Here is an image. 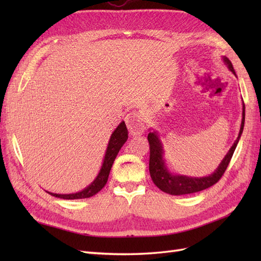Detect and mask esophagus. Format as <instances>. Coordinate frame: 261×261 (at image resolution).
I'll return each mask as SVG.
<instances>
[{"instance_id": "34e87169", "label": "esophagus", "mask_w": 261, "mask_h": 261, "mask_svg": "<svg viewBox=\"0 0 261 261\" xmlns=\"http://www.w3.org/2000/svg\"><path fill=\"white\" fill-rule=\"evenodd\" d=\"M126 125L130 135H139L145 130V120L139 112H131L126 115Z\"/></svg>"}]
</instances>
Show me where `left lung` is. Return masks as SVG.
<instances>
[{"label":"left lung","instance_id":"1","mask_svg":"<svg viewBox=\"0 0 261 261\" xmlns=\"http://www.w3.org/2000/svg\"><path fill=\"white\" fill-rule=\"evenodd\" d=\"M224 63L228 65L229 69L236 75V71L233 69L230 60L224 57ZM243 126H245V103H243V112H242V122L241 127L238 139L231 147L229 152L222 160L214 173L206 177H201V178H193V177L187 176H180V175H173L170 174L165 167L164 160H163V147L162 142L158 139V136L156 132H150L148 135V141H149V148H150V158H149V171H150L151 179L154 182L159 190L163 192L170 194V195H186V194H193L206 190V188L213 186L216 184L221 177L225 173L226 168L231 162V158L233 156V152L237 148L238 142H239L240 137L242 135Z\"/></svg>","mask_w":261,"mask_h":261}]
</instances>
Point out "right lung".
<instances>
[{"instance_id": "add662e5", "label": "right lung", "mask_w": 261, "mask_h": 261, "mask_svg": "<svg viewBox=\"0 0 261 261\" xmlns=\"http://www.w3.org/2000/svg\"><path fill=\"white\" fill-rule=\"evenodd\" d=\"M126 139H127V129L124 122L122 121L110 138L109 146L107 149V153H105L102 168L99 170V174L97 175L96 179L94 180L90 186L86 187L85 190H83L82 192L75 193V194H64L63 195V194H54L49 192L48 193L55 197H60L65 199L87 198L95 195V194L101 191L105 186V184H107L109 175H110V170H111V167H112L114 159L116 157V154H118V152L120 151L121 147L124 145Z\"/></svg>"}]
</instances>
